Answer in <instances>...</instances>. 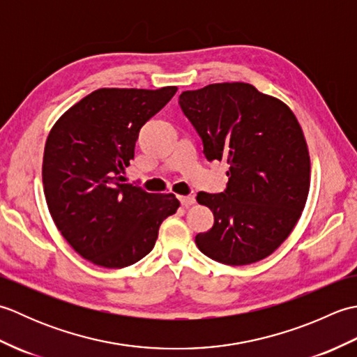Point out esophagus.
Instances as JSON below:
<instances>
[{"instance_id":"1","label":"esophagus","mask_w":357,"mask_h":357,"mask_svg":"<svg viewBox=\"0 0 357 357\" xmlns=\"http://www.w3.org/2000/svg\"><path fill=\"white\" fill-rule=\"evenodd\" d=\"M178 199L181 201V204H183L184 207H190L195 204V196H178Z\"/></svg>"}]
</instances>
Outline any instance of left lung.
<instances>
[{
	"label": "left lung",
	"instance_id": "obj_1",
	"mask_svg": "<svg viewBox=\"0 0 357 357\" xmlns=\"http://www.w3.org/2000/svg\"><path fill=\"white\" fill-rule=\"evenodd\" d=\"M179 105L208 161L230 165L224 193L196 196L215 216L196 245L227 265L265 259L290 236L308 198L310 155L294 113L247 82L187 90Z\"/></svg>",
	"mask_w": 357,
	"mask_h": 357
}]
</instances>
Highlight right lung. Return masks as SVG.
Returning a JSON list of instances; mask_svg holds the SVG:
<instances>
[{
	"instance_id": "obj_1",
	"label": "right lung",
	"mask_w": 357,
	"mask_h": 357,
	"mask_svg": "<svg viewBox=\"0 0 357 357\" xmlns=\"http://www.w3.org/2000/svg\"><path fill=\"white\" fill-rule=\"evenodd\" d=\"M176 90L98 89L52 127L43 158L45 202L64 239L95 265L138 262L155 247L164 219L176 213L173 193H147L121 176L139 128Z\"/></svg>"
}]
</instances>
